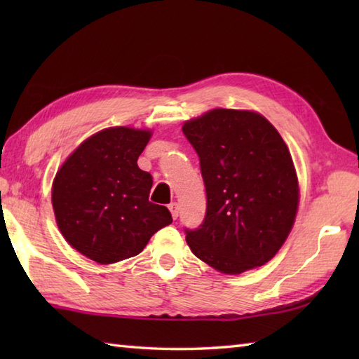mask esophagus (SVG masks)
I'll return each instance as SVG.
<instances>
[{
  "mask_svg": "<svg viewBox=\"0 0 359 359\" xmlns=\"http://www.w3.org/2000/svg\"><path fill=\"white\" fill-rule=\"evenodd\" d=\"M170 211H171V216H172V219H177L179 217V203H170Z\"/></svg>",
  "mask_w": 359,
  "mask_h": 359,
  "instance_id": "1",
  "label": "esophagus"
}]
</instances>
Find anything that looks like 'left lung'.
I'll return each mask as SVG.
<instances>
[{"label": "left lung", "mask_w": 359, "mask_h": 359, "mask_svg": "<svg viewBox=\"0 0 359 359\" xmlns=\"http://www.w3.org/2000/svg\"><path fill=\"white\" fill-rule=\"evenodd\" d=\"M201 160L207 215L188 230L193 253L239 274L266 264L285 242L299 188L285 142L253 111L212 109L182 126Z\"/></svg>", "instance_id": "8db88e82"}]
</instances>
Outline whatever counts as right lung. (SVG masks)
Instances as JSON below:
<instances>
[{"instance_id": "right-lung-1", "label": "right lung", "mask_w": 359, "mask_h": 359, "mask_svg": "<svg viewBox=\"0 0 359 359\" xmlns=\"http://www.w3.org/2000/svg\"><path fill=\"white\" fill-rule=\"evenodd\" d=\"M149 139L148 129H103L83 142L53 179L60 231L98 264L137 256L152 234L172 222L170 210L149 202L152 177L137 165Z\"/></svg>"}]
</instances>
